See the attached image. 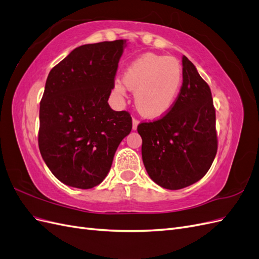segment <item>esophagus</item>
<instances>
[{
  "instance_id": "1",
  "label": "esophagus",
  "mask_w": 259,
  "mask_h": 259,
  "mask_svg": "<svg viewBox=\"0 0 259 259\" xmlns=\"http://www.w3.org/2000/svg\"><path fill=\"white\" fill-rule=\"evenodd\" d=\"M139 119H137V118H134L132 119V128H134V130H136L138 128V124H139Z\"/></svg>"
}]
</instances>
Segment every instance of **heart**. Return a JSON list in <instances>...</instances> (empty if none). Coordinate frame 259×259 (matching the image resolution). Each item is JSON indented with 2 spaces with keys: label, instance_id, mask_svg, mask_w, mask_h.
<instances>
[{
  "label": "heart",
  "instance_id": "heart-1",
  "mask_svg": "<svg viewBox=\"0 0 259 259\" xmlns=\"http://www.w3.org/2000/svg\"><path fill=\"white\" fill-rule=\"evenodd\" d=\"M182 84L179 62L166 55L147 53L139 57L124 72L123 80L115 81V91L124 95L128 89L136 90V105L149 118H158L170 109Z\"/></svg>",
  "mask_w": 259,
  "mask_h": 259
}]
</instances>
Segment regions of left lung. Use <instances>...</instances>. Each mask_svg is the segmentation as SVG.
<instances>
[{
  "label": "left lung",
  "instance_id": "left-lung-1",
  "mask_svg": "<svg viewBox=\"0 0 259 259\" xmlns=\"http://www.w3.org/2000/svg\"><path fill=\"white\" fill-rule=\"evenodd\" d=\"M182 66L183 82L174 106L158 119L138 124L146 171L168 190L183 189L202 179L218 149L210 88L184 55Z\"/></svg>",
  "mask_w": 259,
  "mask_h": 259
}]
</instances>
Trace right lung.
<instances>
[{"label": "right lung", "instance_id": "right-lung-1", "mask_svg": "<svg viewBox=\"0 0 259 259\" xmlns=\"http://www.w3.org/2000/svg\"><path fill=\"white\" fill-rule=\"evenodd\" d=\"M123 40L84 44L51 69L40 102L38 143L47 166L69 187L91 189L107 176L130 134L127 110L108 105Z\"/></svg>", "mask_w": 259, "mask_h": 259}]
</instances>
